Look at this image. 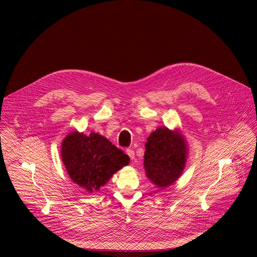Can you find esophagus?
<instances>
[{
	"mask_svg": "<svg viewBox=\"0 0 257 257\" xmlns=\"http://www.w3.org/2000/svg\"><path fill=\"white\" fill-rule=\"evenodd\" d=\"M126 154L129 156V158H130L132 161L135 159V154H134V151H132V150H130V149H129V150H127V151H126Z\"/></svg>",
	"mask_w": 257,
	"mask_h": 257,
	"instance_id": "1",
	"label": "esophagus"
}]
</instances>
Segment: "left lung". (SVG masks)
Returning <instances> with one entry per match:
<instances>
[{
  "label": "left lung",
  "instance_id": "obj_1",
  "mask_svg": "<svg viewBox=\"0 0 257 257\" xmlns=\"http://www.w3.org/2000/svg\"><path fill=\"white\" fill-rule=\"evenodd\" d=\"M187 141L179 129L157 128L145 143L144 170L154 185L168 188L182 176L188 158Z\"/></svg>",
  "mask_w": 257,
  "mask_h": 257
}]
</instances>
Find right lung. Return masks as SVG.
Returning a JSON list of instances; mask_svg holds the SVG:
<instances>
[{"mask_svg": "<svg viewBox=\"0 0 257 257\" xmlns=\"http://www.w3.org/2000/svg\"><path fill=\"white\" fill-rule=\"evenodd\" d=\"M61 158L70 179L88 193L96 192L130 159L104 136L73 131L62 141Z\"/></svg>", "mask_w": 257, "mask_h": 257, "instance_id": "right-lung-1", "label": "right lung"}]
</instances>
